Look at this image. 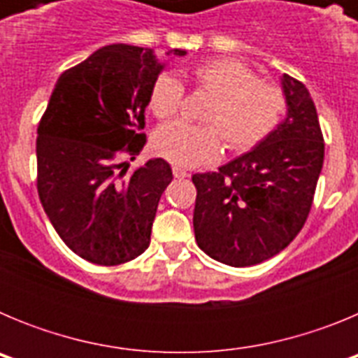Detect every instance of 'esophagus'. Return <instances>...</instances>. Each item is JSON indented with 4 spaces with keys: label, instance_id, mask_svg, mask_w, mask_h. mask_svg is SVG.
<instances>
[{
    "label": "esophagus",
    "instance_id": "1",
    "mask_svg": "<svg viewBox=\"0 0 358 358\" xmlns=\"http://www.w3.org/2000/svg\"><path fill=\"white\" fill-rule=\"evenodd\" d=\"M172 172H173V177H177V179H185V177H188L189 173H188V170H185V169H181V166H172Z\"/></svg>",
    "mask_w": 358,
    "mask_h": 358
}]
</instances>
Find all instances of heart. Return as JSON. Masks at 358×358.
Listing matches in <instances>:
<instances>
[{"label":"heart","instance_id":"b5f03b06","mask_svg":"<svg viewBox=\"0 0 358 358\" xmlns=\"http://www.w3.org/2000/svg\"><path fill=\"white\" fill-rule=\"evenodd\" d=\"M197 87L213 96L202 120L192 125L170 122L154 134V150L179 166H199L217 159L222 140L231 152H245L264 141L285 113V94L278 85L260 80L235 59H211L192 69ZM185 85L170 71L161 73L150 90L148 106L154 116L169 120L179 113Z\"/></svg>","mask_w":358,"mask_h":358}]
</instances>
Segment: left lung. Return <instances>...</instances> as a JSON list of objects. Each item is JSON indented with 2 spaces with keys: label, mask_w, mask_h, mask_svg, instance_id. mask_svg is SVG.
<instances>
[{
  "label": "left lung",
  "mask_w": 358,
  "mask_h": 358,
  "mask_svg": "<svg viewBox=\"0 0 358 358\" xmlns=\"http://www.w3.org/2000/svg\"><path fill=\"white\" fill-rule=\"evenodd\" d=\"M287 116L252 150L217 172L192 176L199 248L231 267L273 258L305 226L324 161L317 110L308 90L281 77Z\"/></svg>",
  "instance_id": "1"
}]
</instances>
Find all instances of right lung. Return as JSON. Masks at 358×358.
<instances>
[{
  "instance_id": "obj_1",
  "label": "right lung",
  "mask_w": 358,
  "mask_h": 358,
  "mask_svg": "<svg viewBox=\"0 0 358 358\" xmlns=\"http://www.w3.org/2000/svg\"><path fill=\"white\" fill-rule=\"evenodd\" d=\"M163 68L150 48L103 46L59 77L37 127L41 204L62 242L91 264H125L150 243L172 169L157 157L123 176L118 157L134 159L147 143L140 131Z\"/></svg>"
}]
</instances>
